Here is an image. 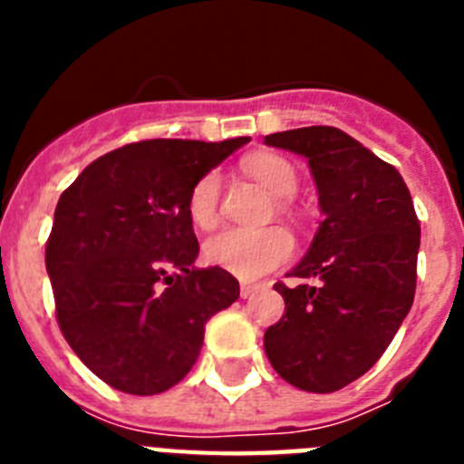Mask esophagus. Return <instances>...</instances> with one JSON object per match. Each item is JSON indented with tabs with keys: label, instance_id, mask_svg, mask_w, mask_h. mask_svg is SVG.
I'll list each match as a JSON object with an SVG mask.
<instances>
[{
	"label": "esophagus",
	"instance_id": "obj_1",
	"mask_svg": "<svg viewBox=\"0 0 464 464\" xmlns=\"http://www.w3.org/2000/svg\"><path fill=\"white\" fill-rule=\"evenodd\" d=\"M256 290H257V285H253V283H241L239 295L244 299H248V297H253V295H256Z\"/></svg>",
	"mask_w": 464,
	"mask_h": 464
}]
</instances>
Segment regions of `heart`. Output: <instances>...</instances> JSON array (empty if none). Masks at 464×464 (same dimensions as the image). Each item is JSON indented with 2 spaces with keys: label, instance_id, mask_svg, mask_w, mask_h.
<instances>
[{
  "label": "heart",
  "instance_id": "heart-1",
  "mask_svg": "<svg viewBox=\"0 0 464 464\" xmlns=\"http://www.w3.org/2000/svg\"><path fill=\"white\" fill-rule=\"evenodd\" d=\"M246 174L278 199V211L293 213L299 176L288 160L274 153L253 155L244 162ZM190 220L202 229H211L220 220V176L204 174L188 197ZM293 256V239L283 227L241 229L229 227L213 235L204 244V257L241 281H257L278 269Z\"/></svg>",
  "mask_w": 464,
  "mask_h": 464
}]
</instances>
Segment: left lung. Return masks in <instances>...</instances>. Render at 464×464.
I'll list each match as a JSON object with an SVG mask.
<instances>
[{
	"instance_id": "left-lung-1",
	"label": "left lung",
	"mask_w": 464,
	"mask_h": 464,
	"mask_svg": "<svg viewBox=\"0 0 464 464\" xmlns=\"http://www.w3.org/2000/svg\"><path fill=\"white\" fill-rule=\"evenodd\" d=\"M309 160L325 220L309 253L278 281L285 314L265 332L276 374L306 392H334L370 372L416 295L420 223L392 165L337 127L265 137Z\"/></svg>"
}]
</instances>
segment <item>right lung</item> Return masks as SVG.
<instances>
[{"instance_id":"1","label":"right lung","mask_w":464,"mask_h":464,"mask_svg":"<svg viewBox=\"0 0 464 464\" xmlns=\"http://www.w3.org/2000/svg\"><path fill=\"white\" fill-rule=\"evenodd\" d=\"M246 141L127 143L60 197L46 241L57 325L111 388L169 391L192 370L208 318L239 297L232 274L192 265L199 244L188 197Z\"/></svg>"}]
</instances>
